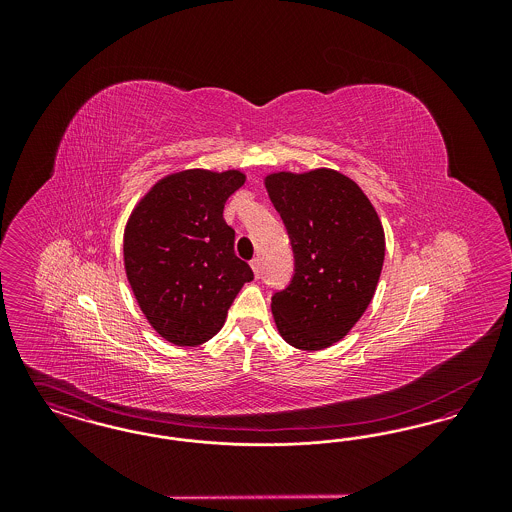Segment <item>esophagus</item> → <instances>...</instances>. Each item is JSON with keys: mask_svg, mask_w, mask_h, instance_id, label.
I'll use <instances>...</instances> for the list:
<instances>
[{"mask_svg": "<svg viewBox=\"0 0 512 512\" xmlns=\"http://www.w3.org/2000/svg\"><path fill=\"white\" fill-rule=\"evenodd\" d=\"M251 268H253V272H255V276L259 278L261 276V259L259 257H255L253 261H251Z\"/></svg>", "mask_w": 512, "mask_h": 512, "instance_id": "34e87169", "label": "esophagus"}]
</instances>
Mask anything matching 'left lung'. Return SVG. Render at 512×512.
<instances>
[{
  "mask_svg": "<svg viewBox=\"0 0 512 512\" xmlns=\"http://www.w3.org/2000/svg\"><path fill=\"white\" fill-rule=\"evenodd\" d=\"M292 242V282L272 295L280 336L318 351L363 317L384 265V228L363 190L332 169L265 178Z\"/></svg>",
  "mask_w": 512,
  "mask_h": 512,
  "instance_id": "obj_1",
  "label": "left lung"
}]
</instances>
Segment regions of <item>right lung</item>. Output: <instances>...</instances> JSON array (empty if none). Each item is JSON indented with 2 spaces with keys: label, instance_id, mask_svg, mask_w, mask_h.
I'll return each instance as SVG.
<instances>
[{
  "label": "right lung",
  "instance_id": "1",
  "mask_svg": "<svg viewBox=\"0 0 512 512\" xmlns=\"http://www.w3.org/2000/svg\"><path fill=\"white\" fill-rule=\"evenodd\" d=\"M240 171L192 169L159 180L124 230V268L155 332L180 347L211 340L251 267L236 257V232L222 217Z\"/></svg>",
  "mask_w": 512,
  "mask_h": 512
}]
</instances>
